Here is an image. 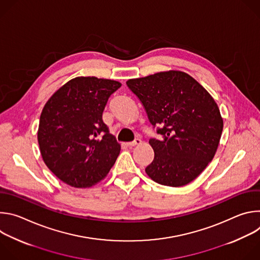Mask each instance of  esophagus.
Returning a JSON list of instances; mask_svg holds the SVG:
<instances>
[{
    "instance_id": "34e87169",
    "label": "esophagus",
    "mask_w": 260,
    "mask_h": 260,
    "mask_svg": "<svg viewBox=\"0 0 260 260\" xmlns=\"http://www.w3.org/2000/svg\"><path fill=\"white\" fill-rule=\"evenodd\" d=\"M140 144H142V141L140 139H136L135 141L127 143V146L128 147H134V146H137V145H140Z\"/></svg>"
}]
</instances>
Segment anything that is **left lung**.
I'll return each mask as SVG.
<instances>
[{
    "instance_id": "8db88e82",
    "label": "left lung",
    "mask_w": 260,
    "mask_h": 260,
    "mask_svg": "<svg viewBox=\"0 0 260 260\" xmlns=\"http://www.w3.org/2000/svg\"><path fill=\"white\" fill-rule=\"evenodd\" d=\"M126 85L164 138L149 140L154 159L146 174L171 187L193 181L212 161L223 129L212 95L188 74L174 70L129 79Z\"/></svg>"
}]
</instances>
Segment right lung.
I'll return each instance as SVG.
<instances>
[{
  "label": "right lung",
  "instance_id": "obj_1",
  "mask_svg": "<svg viewBox=\"0 0 260 260\" xmlns=\"http://www.w3.org/2000/svg\"><path fill=\"white\" fill-rule=\"evenodd\" d=\"M120 86L111 79L76 77L57 89L42 110L38 128L42 158L72 187L99 183L119 155L120 144L109 133L103 112Z\"/></svg>",
  "mask_w": 260,
  "mask_h": 260
}]
</instances>
